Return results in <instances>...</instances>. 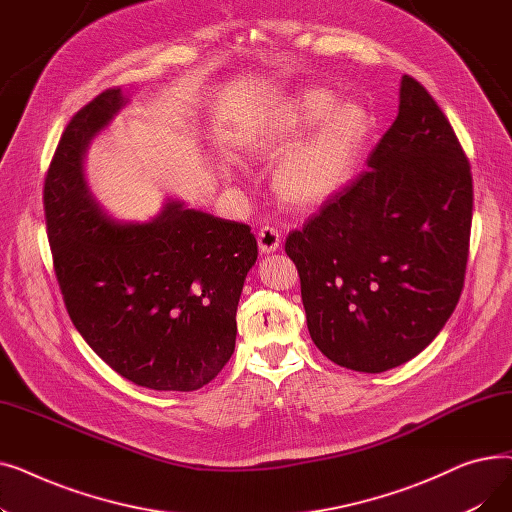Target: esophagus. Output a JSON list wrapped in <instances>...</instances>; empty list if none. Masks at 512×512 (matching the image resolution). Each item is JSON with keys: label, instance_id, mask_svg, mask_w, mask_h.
Listing matches in <instances>:
<instances>
[{"label": "esophagus", "instance_id": "1", "mask_svg": "<svg viewBox=\"0 0 512 512\" xmlns=\"http://www.w3.org/2000/svg\"><path fill=\"white\" fill-rule=\"evenodd\" d=\"M257 242H259L261 253H274V251L280 249L282 234L274 226H263L257 234Z\"/></svg>", "mask_w": 512, "mask_h": 512}]
</instances>
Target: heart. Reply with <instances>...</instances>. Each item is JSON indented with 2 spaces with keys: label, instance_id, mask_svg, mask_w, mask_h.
Instances as JSON below:
<instances>
[{
  "label": "heart",
  "instance_id": "heart-1",
  "mask_svg": "<svg viewBox=\"0 0 512 512\" xmlns=\"http://www.w3.org/2000/svg\"><path fill=\"white\" fill-rule=\"evenodd\" d=\"M326 89H307L294 97L282 114L276 130L257 143L263 157H280L317 123L309 139L294 147L274 174L280 201L297 211H307L344 184L367 137L369 120L363 107L353 101L338 103Z\"/></svg>",
  "mask_w": 512,
  "mask_h": 512
}]
</instances>
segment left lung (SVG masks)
<instances>
[{"instance_id": "8db88e82", "label": "left lung", "mask_w": 512, "mask_h": 512, "mask_svg": "<svg viewBox=\"0 0 512 512\" xmlns=\"http://www.w3.org/2000/svg\"><path fill=\"white\" fill-rule=\"evenodd\" d=\"M367 168L286 238L315 346L382 373L432 342L463 292L473 218L469 159L434 97L402 76L394 124Z\"/></svg>"}]
</instances>
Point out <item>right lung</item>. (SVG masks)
<instances>
[{"mask_svg": "<svg viewBox=\"0 0 512 512\" xmlns=\"http://www.w3.org/2000/svg\"><path fill=\"white\" fill-rule=\"evenodd\" d=\"M126 105L99 93L68 122L43 186L53 270L74 328L132 384L191 392L230 361L236 307L257 261L247 224L168 201L151 222L105 218L83 178L95 134Z\"/></svg>", "mask_w": 512, "mask_h": 512, "instance_id": "right-lung-1", "label": "right lung"}]
</instances>
